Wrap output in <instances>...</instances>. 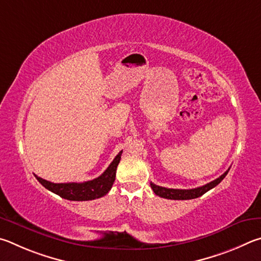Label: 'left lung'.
<instances>
[{
	"label": "left lung",
	"mask_w": 261,
	"mask_h": 261,
	"mask_svg": "<svg viewBox=\"0 0 261 261\" xmlns=\"http://www.w3.org/2000/svg\"><path fill=\"white\" fill-rule=\"evenodd\" d=\"M228 171L223 173L221 176H219L218 179L210 182V184L198 187V188H194V189H171V188H165V187L157 186L152 184V182L150 184V186H151L153 193L157 196H159V197L167 198V199H175V200L194 199V198L200 197V196L204 195L205 193H207L208 190H211L212 188H214V187L220 184V182L225 179Z\"/></svg>",
	"instance_id": "1"
}]
</instances>
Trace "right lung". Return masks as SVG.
I'll list each match as a JSON object with an SVG mask.
<instances>
[{
  "label": "right lung",
  "mask_w": 261,
  "mask_h": 261,
  "mask_svg": "<svg viewBox=\"0 0 261 261\" xmlns=\"http://www.w3.org/2000/svg\"><path fill=\"white\" fill-rule=\"evenodd\" d=\"M122 151L119 152L113 162L110 164L109 167L105 170L102 175L96 177L94 180L81 182H68V184H53V182L47 181L35 175L38 180L44 188L51 191V193L61 196L64 199L68 200H76V202H82V200H93L96 198L103 197L107 195L110 189L112 188V185L116 180V172L117 166L121 159Z\"/></svg>",
  "instance_id": "obj_1"
}]
</instances>
